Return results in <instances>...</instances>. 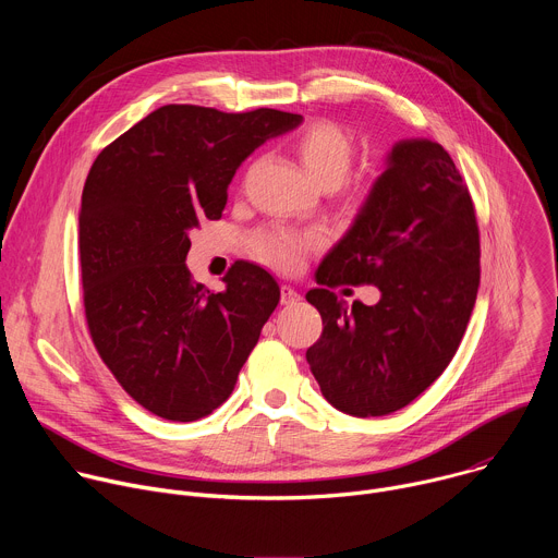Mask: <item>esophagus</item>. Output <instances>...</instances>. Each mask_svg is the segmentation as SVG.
I'll use <instances>...</instances> for the list:
<instances>
[{"label":"esophagus","mask_w":558,"mask_h":558,"mask_svg":"<svg viewBox=\"0 0 558 558\" xmlns=\"http://www.w3.org/2000/svg\"><path fill=\"white\" fill-rule=\"evenodd\" d=\"M302 300V295L293 289V287H289V284H284L282 289H280V302L282 304H287V306H293V304H298Z\"/></svg>","instance_id":"esophagus-1"}]
</instances>
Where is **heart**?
Listing matches in <instances>:
<instances>
[{"mask_svg": "<svg viewBox=\"0 0 558 558\" xmlns=\"http://www.w3.org/2000/svg\"><path fill=\"white\" fill-rule=\"evenodd\" d=\"M293 149L306 174L323 187L340 185L355 161V141L349 132L331 121L306 125L293 141ZM323 235L315 231H291L284 227H267L252 235V252L258 260L295 271L304 254L320 245Z\"/></svg>", "mask_w": 558, "mask_h": 558, "instance_id": "1", "label": "heart"}]
</instances>
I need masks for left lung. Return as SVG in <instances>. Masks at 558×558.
I'll return each instance as SVG.
<instances>
[{
  "instance_id": "8db88e82",
  "label": "left lung",
  "mask_w": 558,
  "mask_h": 558,
  "mask_svg": "<svg viewBox=\"0 0 558 558\" xmlns=\"http://www.w3.org/2000/svg\"><path fill=\"white\" fill-rule=\"evenodd\" d=\"M480 227L450 154L395 143L353 225L315 271L306 300L323 336L306 351L327 402L353 417L409 407L450 364L480 289ZM375 283L380 302L347 307L328 289Z\"/></svg>"
}]
</instances>
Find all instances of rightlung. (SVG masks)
I'll return each instance as SVG.
<instances>
[{"label":"right lung","mask_w":558,"mask_h":558,"mask_svg":"<svg viewBox=\"0 0 558 558\" xmlns=\"http://www.w3.org/2000/svg\"><path fill=\"white\" fill-rule=\"evenodd\" d=\"M300 123L271 108L163 106L93 163L78 211L86 320L106 366L149 413L196 422L218 409L278 306L263 267L233 263L216 293L185 258L190 231L222 216L245 158Z\"/></svg>","instance_id":"obj_1"}]
</instances>
